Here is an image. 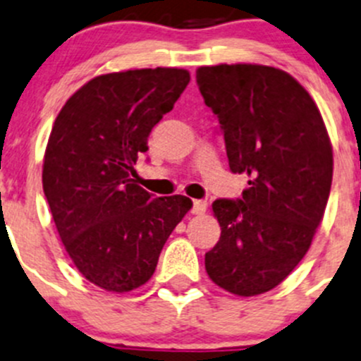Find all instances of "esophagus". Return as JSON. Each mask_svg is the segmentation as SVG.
Masks as SVG:
<instances>
[{
  "label": "esophagus",
  "mask_w": 361,
  "mask_h": 361,
  "mask_svg": "<svg viewBox=\"0 0 361 361\" xmlns=\"http://www.w3.org/2000/svg\"><path fill=\"white\" fill-rule=\"evenodd\" d=\"M207 202L206 201H194V206H192V213L194 214H204L206 213Z\"/></svg>",
  "instance_id": "esophagus-1"
}]
</instances>
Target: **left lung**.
Segmentation results:
<instances>
[{"instance_id": "obj_1", "label": "left lung", "mask_w": 361, "mask_h": 361, "mask_svg": "<svg viewBox=\"0 0 361 361\" xmlns=\"http://www.w3.org/2000/svg\"><path fill=\"white\" fill-rule=\"evenodd\" d=\"M232 173L250 176L239 201L216 199L220 241L204 258L211 281L239 297L276 288L311 246L329 202L334 154L307 90L262 64L197 68Z\"/></svg>"}]
</instances>
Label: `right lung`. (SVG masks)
Listing matches in <instances>:
<instances>
[{
	"label": "right lung",
	"mask_w": 361,
	"mask_h": 361,
	"mask_svg": "<svg viewBox=\"0 0 361 361\" xmlns=\"http://www.w3.org/2000/svg\"><path fill=\"white\" fill-rule=\"evenodd\" d=\"M188 82L181 68L106 73L80 87L54 122L43 192L75 267L106 292L143 286L192 207L185 195L154 199L134 180L152 129Z\"/></svg>",
	"instance_id": "add662e5"
}]
</instances>
